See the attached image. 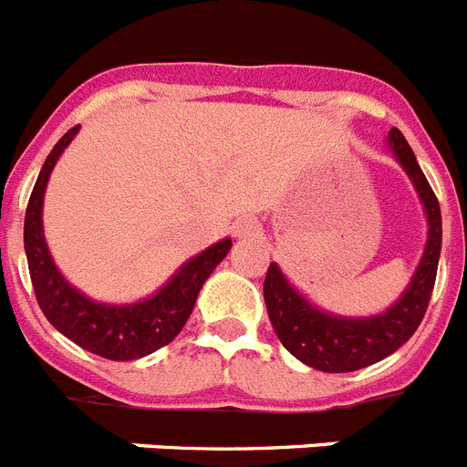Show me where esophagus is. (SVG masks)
<instances>
[{"label": "esophagus", "instance_id": "1", "mask_svg": "<svg viewBox=\"0 0 467 467\" xmlns=\"http://www.w3.org/2000/svg\"><path fill=\"white\" fill-rule=\"evenodd\" d=\"M257 234H260V226L254 224V222H238V224H236V236L238 238L257 236Z\"/></svg>", "mask_w": 467, "mask_h": 467}]
</instances>
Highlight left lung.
<instances>
[{
    "mask_svg": "<svg viewBox=\"0 0 467 467\" xmlns=\"http://www.w3.org/2000/svg\"><path fill=\"white\" fill-rule=\"evenodd\" d=\"M389 146L411 177L428 214V245L406 293L385 314L370 318L330 317L302 297L285 281L276 265L265 276V302L278 340L295 358L324 373H349L389 357L416 333L428 312L430 295L437 278L441 250L440 201L418 167L411 146L397 127L389 130Z\"/></svg>",
    "mask_w": 467,
    "mask_h": 467,
    "instance_id": "1",
    "label": "left lung"
}]
</instances>
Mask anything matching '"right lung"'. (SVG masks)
<instances>
[{
    "label": "right lung",
    "mask_w": 467,
    "mask_h": 467,
    "mask_svg": "<svg viewBox=\"0 0 467 467\" xmlns=\"http://www.w3.org/2000/svg\"><path fill=\"white\" fill-rule=\"evenodd\" d=\"M79 125L67 130L44 161L26 210V254L39 309L56 330L82 349L110 361H131L165 348L191 317L202 283L231 250V238L219 241L186 262L153 297L137 305H99L75 290L51 262L42 234V198L58 155L73 141Z\"/></svg>",
    "instance_id": "1"
}]
</instances>
